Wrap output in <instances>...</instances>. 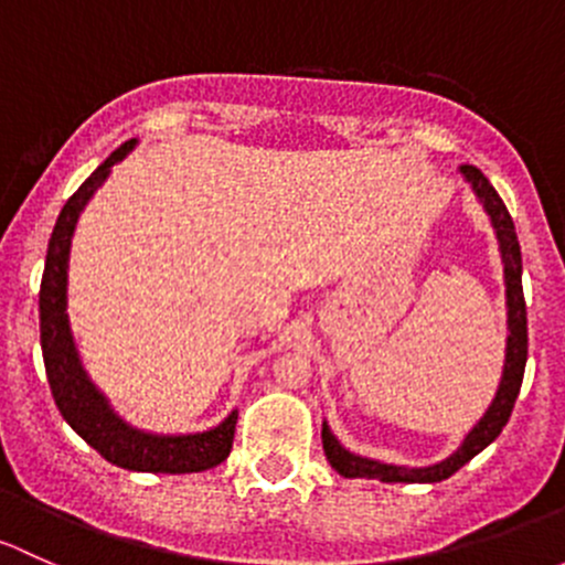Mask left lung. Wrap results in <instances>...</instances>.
<instances>
[{
    "label": "left lung",
    "mask_w": 565,
    "mask_h": 565,
    "mask_svg": "<svg viewBox=\"0 0 565 565\" xmlns=\"http://www.w3.org/2000/svg\"><path fill=\"white\" fill-rule=\"evenodd\" d=\"M459 171L465 173V179L470 182V188L476 190L479 201L484 203L487 214L492 220V228H495L500 253H503V271H505V296H509V345H505V367L503 377H500V388L492 399L490 411L484 413L479 424L470 429V435L465 438V444L444 462L433 465V468H397V465H383L375 459H364L351 455V451L342 449L337 444L334 435L329 433V427L323 424V451L329 459L331 468L337 470L345 479H377V481H405V484H422V481H444L451 473H457L465 462H470L481 449L492 444L498 438L500 429L509 422L511 411H514L516 394H520L522 375H525V362H527V312H525V296H522V255H520V242H516L514 220H511L509 209L500 201L495 188L490 184V179L479 171L476 166H462Z\"/></svg>",
    "instance_id": "obj_1"
}]
</instances>
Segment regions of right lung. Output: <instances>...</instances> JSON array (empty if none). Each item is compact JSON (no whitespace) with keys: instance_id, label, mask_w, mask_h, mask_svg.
I'll use <instances>...</instances> for the list:
<instances>
[{"instance_id":"1","label":"right lung","mask_w":565,"mask_h":565,"mask_svg":"<svg viewBox=\"0 0 565 565\" xmlns=\"http://www.w3.org/2000/svg\"><path fill=\"white\" fill-rule=\"evenodd\" d=\"M136 141H125L114 154L70 195L45 255L43 282H40V345H43L45 375H49L51 394L62 416L92 449L100 451L108 462L127 470H149V473H201L214 468L231 455L239 413H231L220 427L198 435H147L127 427L114 411L108 408L106 397L97 392L86 377L78 362V351L73 345L67 323V258L70 239H73L75 223L81 209L86 206L95 190L106 182L110 166L119 162Z\"/></svg>"}]
</instances>
